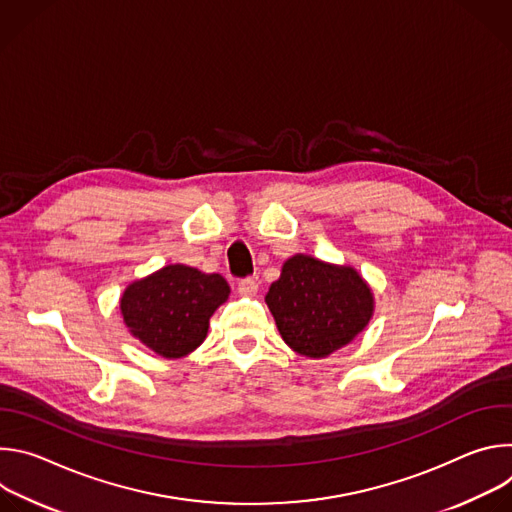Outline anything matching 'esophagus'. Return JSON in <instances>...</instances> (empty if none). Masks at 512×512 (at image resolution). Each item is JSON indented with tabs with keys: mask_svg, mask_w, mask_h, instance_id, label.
Returning <instances> with one entry per match:
<instances>
[{
	"mask_svg": "<svg viewBox=\"0 0 512 512\" xmlns=\"http://www.w3.org/2000/svg\"><path fill=\"white\" fill-rule=\"evenodd\" d=\"M257 289H259V283H257L255 279H251V277L239 281V294H241V296L251 298V296L257 294Z\"/></svg>",
	"mask_w": 512,
	"mask_h": 512,
	"instance_id": "obj_1",
	"label": "esophagus"
}]
</instances>
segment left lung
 I'll list each match as a JSON object with an SVG mask.
<instances>
[{
  "mask_svg": "<svg viewBox=\"0 0 512 512\" xmlns=\"http://www.w3.org/2000/svg\"><path fill=\"white\" fill-rule=\"evenodd\" d=\"M265 304L283 342L308 358H326L350 344L375 314L373 289L352 265L304 253L281 265Z\"/></svg>",
  "mask_w": 512,
  "mask_h": 512,
  "instance_id": "left-lung-1",
  "label": "left lung"
}]
</instances>
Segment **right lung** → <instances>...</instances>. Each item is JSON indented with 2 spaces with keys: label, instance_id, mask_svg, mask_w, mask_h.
I'll list each match as a JSON object with an SVG mask.
<instances>
[{
  "label": "right lung",
  "instance_id": "right-lung-1",
  "mask_svg": "<svg viewBox=\"0 0 512 512\" xmlns=\"http://www.w3.org/2000/svg\"><path fill=\"white\" fill-rule=\"evenodd\" d=\"M229 294L223 275L174 263L131 281L119 298V310L135 340L174 360L204 342L210 316Z\"/></svg>",
  "mask_w": 512,
  "mask_h": 512
}]
</instances>
